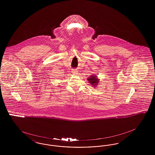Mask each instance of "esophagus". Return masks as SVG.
I'll return each instance as SVG.
<instances>
[{"label": "esophagus", "mask_w": 155, "mask_h": 155, "mask_svg": "<svg viewBox=\"0 0 155 155\" xmlns=\"http://www.w3.org/2000/svg\"><path fill=\"white\" fill-rule=\"evenodd\" d=\"M72 73L73 74H74V75H77V74H78V71L77 70H72Z\"/></svg>", "instance_id": "esophagus-1"}]
</instances>
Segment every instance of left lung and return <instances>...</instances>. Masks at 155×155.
I'll list each match as a JSON object with an SVG mask.
<instances>
[{"instance_id":"left-lung-1","label":"left lung","mask_w":155,"mask_h":155,"mask_svg":"<svg viewBox=\"0 0 155 155\" xmlns=\"http://www.w3.org/2000/svg\"><path fill=\"white\" fill-rule=\"evenodd\" d=\"M96 75H91V76H90L89 78H88L87 80L88 81L89 83L91 84V85H92L94 87H96L97 85L99 84V79L97 78V77L95 76Z\"/></svg>"}]
</instances>
